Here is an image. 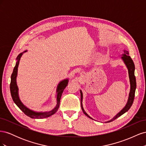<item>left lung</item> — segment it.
<instances>
[{"mask_svg": "<svg viewBox=\"0 0 146 146\" xmlns=\"http://www.w3.org/2000/svg\"><path fill=\"white\" fill-rule=\"evenodd\" d=\"M123 54L121 55V59L123 61V62L125 64L126 67L128 69V73H129V81H130V92L129 94V98H128L127 100V102L126 105H125V107H123L120 111H119L116 115L114 116L111 119H110V121H105V123L107 122H110L114 120H115L116 119L119 117V116H121L123 114H124L126 113L128 110H129L131 106L133 104L134 98H135V90H136V78L135 76V64L133 60L131 58V57L129 55V52L126 50H123ZM80 96H81V107L82 111L83 113L85 114L86 116H88L89 118L93 119L91 116H90L88 114L86 113V112L85 111V110L83 108V93L81 90H80Z\"/></svg>", "mask_w": 146, "mask_h": 146, "instance_id": "obj_1", "label": "left lung"}]
</instances>
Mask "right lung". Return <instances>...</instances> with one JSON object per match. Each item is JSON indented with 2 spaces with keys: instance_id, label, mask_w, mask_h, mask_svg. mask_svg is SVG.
Masks as SVG:
<instances>
[{
  "instance_id": "right-lung-1",
  "label": "right lung",
  "mask_w": 146,
  "mask_h": 146,
  "mask_svg": "<svg viewBox=\"0 0 146 146\" xmlns=\"http://www.w3.org/2000/svg\"><path fill=\"white\" fill-rule=\"evenodd\" d=\"M27 50H26L24 51L23 52L21 53L17 56L16 58V65L15 66L14 69H13V71L11 76V83H10V92L11 95L12 97V99L14 101L15 104L22 111H23L26 115L28 116L29 117L33 118V119H43L49 117L53 114H55L57 110H58L59 106H60V102L61 95H62L63 92L65 88L67 86L68 82H69V78H66L64 80H61L59 82L56 87V104L55 107L53 108L50 111H34V110H31L28 107L22 102L19 96V88L17 85L16 78L17 76V70H18V66L19 64V61L21 60V58L23 56V54Z\"/></svg>"
}]
</instances>
